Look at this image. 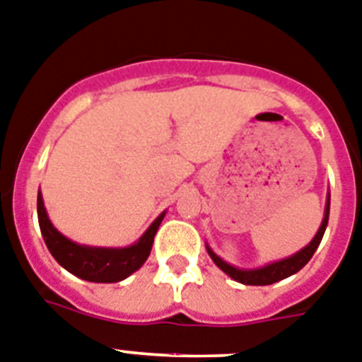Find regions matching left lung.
<instances>
[{
	"instance_id": "left-lung-1",
	"label": "left lung",
	"mask_w": 362,
	"mask_h": 362,
	"mask_svg": "<svg viewBox=\"0 0 362 362\" xmlns=\"http://www.w3.org/2000/svg\"><path fill=\"white\" fill-rule=\"evenodd\" d=\"M328 218H329V202L328 205H326V214H324L322 225H320L319 233H317V236L311 240L310 245L304 247L300 252L293 255L291 258H286V260L282 262H274V264L267 265V267H262V269H255V271L236 269V267H233V265L225 264V262L221 260L219 256H216L211 249H209V255H211V258L214 260V264L218 265L219 269L223 271V273H227L230 278H234L236 282H242L245 284V286H269V284H274L278 282V280H284V278L298 273V271H300L302 267L311 260V256L315 255L320 240H322L326 225H328Z\"/></svg>"
}]
</instances>
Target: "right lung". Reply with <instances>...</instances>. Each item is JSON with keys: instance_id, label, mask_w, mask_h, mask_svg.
<instances>
[{"instance_id": "add662e5", "label": "right lung", "mask_w": 362, "mask_h": 362, "mask_svg": "<svg viewBox=\"0 0 362 362\" xmlns=\"http://www.w3.org/2000/svg\"><path fill=\"white\" fill-rule=\"evenodd\" d=\"M163 216L165 214H160L143 234V238L132 247H126V249L82 247L67 240L66 236H62L57 228L52 227L43 206L42 194H38V221L45 245L64 269L88 282H119L135 273L150 256L153 236L163 221Z\"/></svg>"}]
</instances>
